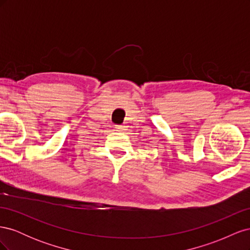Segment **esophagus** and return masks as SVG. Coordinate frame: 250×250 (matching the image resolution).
Instances as JSON below:
<instances>
[{
  "label": "esophagus",
  "mask_w": 250,
  "mask_h": 250,
  "mask_svg": "<svg viewBox=\"0 0 250 250\" xmlns=\"http://www.w3.org/2000/svg\"><path fill=\"white\" fill-rule=\"evenodd\" d=\"M116 129L117 131H124L126 129V127L124 125H116Z\"/></svg>",
  "instance_id": "34e87169"
}]
</instances>
